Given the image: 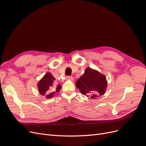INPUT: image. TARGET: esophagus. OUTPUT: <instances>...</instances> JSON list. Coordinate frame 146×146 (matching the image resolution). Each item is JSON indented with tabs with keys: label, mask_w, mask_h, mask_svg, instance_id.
Returning <instances> with one entry per match:
<instances>
[{
	"label": "esophagus",
	"mask_w": 146,
	"mask_h": 146,
	"mask_svg": "<svg viewBox=\"0 0 146 146\" xmlns=\"http://www.w3.org/2000/svg\"><path fill=\"white\" fill-rule=\"evenodd\" d=\"M66 78H67V80H71V81L74 80V78L72 76H68L66 77Z\"/></svg>",
	"instance_id": "34e87169"
}]
</instances>
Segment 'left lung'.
Instances as JSON below:
<instances>
[{
    "label": "left lung",
    "instance_id": "1",
    "mask_svg": "<svg viewBox=\"0 0 146 146\" xmlns=\"http://www.w3.org/2000/svg\"><path fill=\"white\" fill-rule=\"evenodd\" d=\"M107 86V82L104 75L90 68H88L76 82V86L82 94L92 99L103 95Z\"/></svg>",
    "mask_w": 146,
    "mask_h": 146
}]
</instances>
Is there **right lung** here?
Wrapping results in <instances>:
<instances>
[{"instance_id": "obj_1", "label": "right lung", "mask_w": 146, "mask_h": 146, "mask_svg": "<svg viewBox=\"0 0 146 146\" xmlns=\"http://www.w3.org/2000/svg\"><path fill=\"white\" fill-rule=\"evenodd\" d=\"M61 88L60 85L56 83L55 78L50 73H46L38 83L39 93L42 96H46L47 99L52 98L56 92L60 91Z\"/></svg>"}]
</instances>
